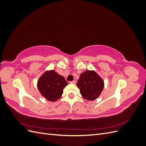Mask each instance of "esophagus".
Here are the masks:
<instances>
[{"label": "esophagus", "mask_w": 146, "mask_h": 146, "mask_svg": "<svg viewBox=\"0 0 146 146\" xmlns=\"http://www.w3.org/2000/svg\"><path fill=\"white\" fill-rule=\"evenodd\" d=\"M69 83L70 84H76V80H73V81H71V82H69Z\"/></svg>", "instance_id": "obj_1"}]
</instances>
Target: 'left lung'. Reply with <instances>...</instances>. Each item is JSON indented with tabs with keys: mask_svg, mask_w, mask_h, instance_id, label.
<instances>
[{
	"mask_svg": "<svg viewBox=\"0 0 146 146\" xmlns=\"http://www.w3.org/2000/svg\"><path fill=\"white\" fill-rule=\"evenodd\" d=\"M83 98L94 100L100 96L104 88V81L94 70H86L80 75L77 83Z\"/></svg>",
	"mask_w": 146,
	"mask_h": 146,
	"instance_id": "left-lung-1",
	"label": "left lung"
}]
</instances>
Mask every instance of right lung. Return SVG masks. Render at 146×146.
I'll return each instance as SVG.
<instances>
[{
  "instance_id": "obj_1",
  "label": "right lung",
  "mask_w": 146,
  "mask_h": 146,
  "mask_svg": "<svg viewBox=\"0 0 146 146\" xmlns=\"http://www.w3.org/2000/svg\"><path fill=\"white\" fill-rule=\"evenodd\" d=\"M68 85L63 76L55 70H47L39 78L38 89L41 96L47 100L55 102L63 93V89Z\"/></svg>"
}]
</instances>
